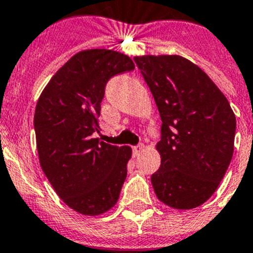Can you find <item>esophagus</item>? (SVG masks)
I'll return each mask as SVG.
<instances>
[{
    "instance_id": "obj_1",
    "label": "esophagus",
    "mask_w": 253,
    "mask_h": 253,
    "mask_svg": "<svg viewBox=\"0 0 253 253\" xmlns=\"http://www.w3.org/2000/svg\"><path fill=\"white\" fill-rule=\"evenodd\" d=\"M144 150V145L142 144H139V145H136V146H133L132 148V151H133V155H139L141 151Z\"/></svg>"
}]
</instances>
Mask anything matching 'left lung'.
Returning <instances> with one entry per match:
<instances>
[{"mask_svg": "<svg viewBox=\"0 0 253 253\" xmlns=\"http://www.w3.org/2000/svg\"><path fill=\"white\" fill-rule=\"evenodd\" d=\"M162 118V162L151 175L158 199L178 210L203 205L216 191L234 150L236 116L208 75L184 57L133 58Z\"/></svg>", "mask_w": 253, "mask_h": 253, "instance_id": "8db88e82", "label": "left lung"}]
</instances>
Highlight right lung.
<instances>
[{
	"label": "right lung",
	"mask_w": 253,
	"mask_h": 253,
	"mask_svg": "<svg viewBox=\"0 0 253 253\" xmlns=\"http://www.w3.org/2000/svg\"><path fill=\"white\" fill-rule=\"evenodd\" d=\"M133 69L132 60L116 50H81L53 75L35 107L42 169L63 203L83 215L113 208L126 179L131 148L94 136L100 129L105 85Z\"/></svg>",
	"instance_id": "right-lung-1"
}]
</instances>
